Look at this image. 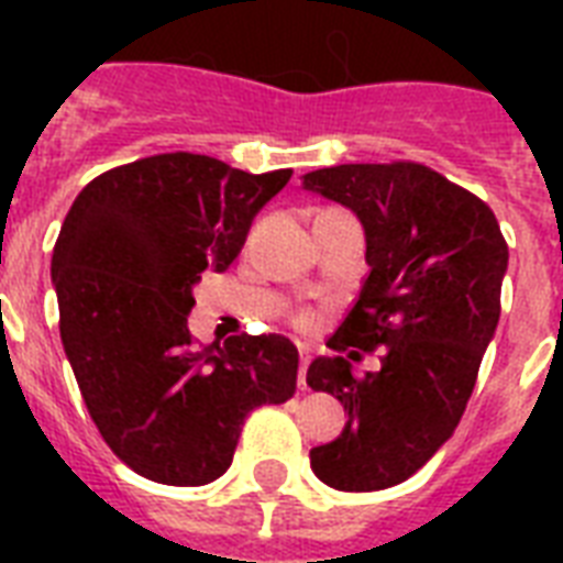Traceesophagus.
<instances>
[{
  "label": "esophagus",
  "mask_w": 563,
  "mask_h": 563,
  "mask_svg": "<svg viewBox=\"0 0 563 563\" xmlns=\"http://www.w3.org/2000/svg\"><path fill=\"white\" fill-rule=\"evenodd\" d=\"M298 353H300L298 385H300V391H307V368H309V360H312V351H309L307 344H298Z\"/></svg>",
  "instance_id": "34e87169"
}]
</instances>
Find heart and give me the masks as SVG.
<instances>
[{
    "label": "heart",
    "instance_id": "1",
    "mask_svg": "<svg viewBox=\"0 0 563 563\" xmlns=\"http://www.w3.org/2000/svg\"><path fill=\"white\" fill-rule=\"evenodd\" d=\"M312 324V316H307V312H303V316H298V327H309Z\"/></svg>",
    "mask_w": 563,
    "mask_h": 563
}]
</instances>
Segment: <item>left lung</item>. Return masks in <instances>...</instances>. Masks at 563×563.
Wrapping results in <instances>:
<instances>
[{
    "label": "left lung",
    "instance_id": "left-lung-1",
    "mask_svg": "<svg viewBox=\"0 0 563 563\" xmlns=\"http://www.w3.org/2000/svg\"><path fill=\"white\" fill-rule=\"evenodd\" d=\"M303 187L360 216L371 265L327 342L335 356L307 371L309 388L347 411L342 435L309 462L335 490L391 488L462 420L497 330L508 245L488 203L423 163H344L309 172ZM347 346H385L384 368L356 377L338 356Z\"/></svg>",
    "mask_w": 563,
    "mask_h": 563
}]
</instances>
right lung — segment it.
<instances>
[{"label":"right lung","instance_id":"add662e5","mask_svg":"<svg viewBox=\"0 0 563 563\" xmlns=\"http://www.w3.org/2000/svg\"><path fill=\"white\" fill-rule=\"evenodd\" d=\"M289 178L154 154L90 180L66 212L52 254L60 342L104 444L145 479H219L247 415L295 394L298 347L286 335L203 347L187 327L203 268L236 260Z\"/></svg>","mask_w":563,"mask_h":563}]
</instances>
